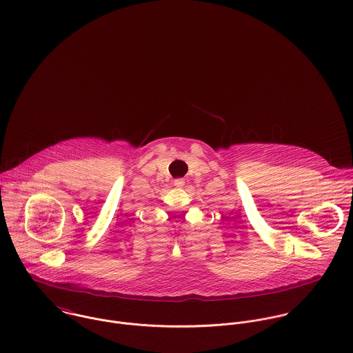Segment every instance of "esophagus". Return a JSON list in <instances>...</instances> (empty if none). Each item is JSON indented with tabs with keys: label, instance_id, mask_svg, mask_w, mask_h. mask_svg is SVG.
<instances>
[{
	"label": "esophagus",
	"instance_id": "1",
	"mask_svg": "<svg viewBox=\"0 0 353 353\" xmlns=\"http://www.w3.org/2000/svg\"><path fill=\"white\" fill-rule=\"evenodd\" d=\"M183 185H185V181L182 178L174 181V186H176V188H183Z\"/></svg>",
	"mask_w": 353,
	"mask_h": 353
}]
</instances>
